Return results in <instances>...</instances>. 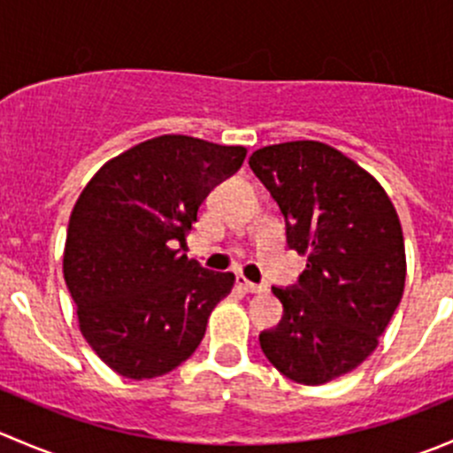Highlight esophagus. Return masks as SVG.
<instances>
[{
  "label": "esophagus",
  "instance_id": "esophagus-1",
  "mask_svg": "<svg viewBox=\"0 0 453 453\" xmlns=\"http://www.w3.org/2000/svg\"><path fill=\"white\" fill-rule=\"evenodd\" d=\"M236 282H239L241 289L248 291V294H265V291H267V285H256V282H250L248 278L243 276H241Z\"/></svg>",
  "mask_w": 453,
  "mask_h": 453
}]
</instances>
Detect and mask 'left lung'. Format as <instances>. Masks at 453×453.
Segmentation results:
<instances>
[{"mask_svg":"<svg viewBox=\"0 0 453 453\" xmlns=\"http://www.w3.org/2000/svg\"><path fill=\"white\" fill-rule=\"evenodd\" d=\"M250 168L280 208L289 248L307 256L298 285L272 287L285 313L260 349L294 381H333L377 349L401 303L399 214L368 171L324 142L263 146Z\"/></svg>","mask_w":453,"mask_h":453,"instance_id":"left-lung-1","label":"left lung"}]
</instances>
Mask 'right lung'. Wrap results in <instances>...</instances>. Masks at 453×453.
Returning <instances> with one entry per match:
<instances>
[{
	"label": "right lung",
	"mask_w": 453,
	"mask_h": 453,
	"mask_svg": "<svg viewBox=\"0 0 453 453\" xmlns=\"http://www.w3.org/2000/svg\"><path fill=\"white\" fill-rule=\"evenodd\" d=\"M245 155V146L159 135L109 159L76 201L63 276L87 344L122 377H162L186 362L234 287V273L203 269L177 245Z\"/></svg>",
	"instance_id": "right-lung-1"
}]
</instances>
